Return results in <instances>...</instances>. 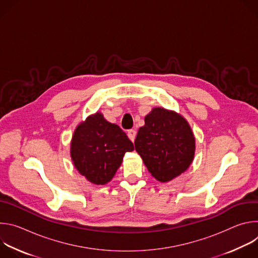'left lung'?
Listing matches in <instances>:
<instances>
[{"label":"left lung","instance_id":"1","mask_svg":"<svg viewBox=\"0 0 258 258\" xmlns=\"http://www.w3.org/2000/svg\"><path fill=\"white\" fill-rule=\"evenodd\" d=\"M134 145L115 123L96 112L82 121L73 133L70 157L77 170L95 185H106L120 167Z\"/></svg>","mask_w":258,"mask_h":258}]
</instances>
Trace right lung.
<instances>
[{"mask_svg":"<svg viewBox=\"0 0 258 258\" xmlns=\"http://www.w3.org/2000/svg\"><path fill=\"white\" fill-rule=\"evenodd\" d=\"M136 151L153 177L167 182L185 172L195 155V137L179 113L155 107L145 117L136 141Z\"/></svg>","mask_w":258,"mask_h":258,"instance_id":"1","label":"right lung"}]
</instances>
